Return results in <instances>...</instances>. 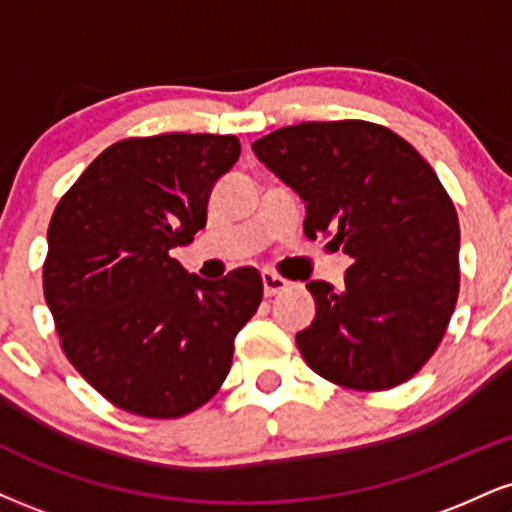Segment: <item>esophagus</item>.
Listing matches in <instances>:
<instances>
[{
  "instance_id": "34e87169",
  "label": "esophagus",
  "mask_w": 512,
  "mask_h": 512,
  "mask_svg": "<svg viewBox=\"0 0 512 512\" xmlns=\"http://www.w3.org/2000/svg\"><path fill=\"white\" fill-rule=\"evenodd\" d=\"M262 286H264V295H269V298H272V295L286 291L288 281L274 272H262Z\"/></svg>"
}]
</instances>
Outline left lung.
<instances>
[{"mask_svg":"<svg viewBox=\"0 0 512 512\" xmlns=\"http://www.w3.org/2000/svg\"><path fill=\"white\" fill-rule=\"evenodd\" d=\"M305 202V236L331 233L346 286L310 281L317 317L295 334L319 377L384 391L439 348L460 288L458 214L420 152L369 121H307L252 143Z\"/></svg>","mask_w":512,"mask_h":512,"instance_id":"obj_1","label":"left lung"}]
</instances>
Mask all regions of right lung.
<instances>
[{
	"label": "right lung",
	"instance_id": "obj_1",
	"mask_svg": "<svg viewBox=\"0 0 512 512\" xmlns=\"http://www.w3.org/2000/svg\"><path fill=\"white\" fill-rule=\"evenodd\" d=\"M238 157L236 135L128 138L54 209L47 307L71 365L121 410L169 420L205 405L262 303L255 267L207 281L169 255L205 229L214 183Z\"/></svg>",
	"mask_w": 512,
	"mask_h": 512
}]
</instances>
